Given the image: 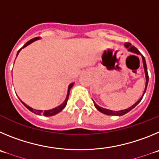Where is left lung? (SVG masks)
<instances>
[{"label":"left lung","instance_id":"8db88e82","mask_svg":"<svg viewBox=\"0 0 159 159\" xmlns=\"http://www.w3.org/2000/svg\"><path fill=\"white\" fill-rule=\"evenodd\" d=\"M124 46H125L126 48H128V51H131V52L132 53H135V54H136V55H141V53L139 51V50L137 49L136 48H135L134 46H131V43H124ZM142 59H143V67H144V71H145V76H146V86H145V89H144V92H143V96L141 97V98H140L139 100L138 101H137L136 103H135V104H133L132 106L130 107V108H127V109H124V110H120V111H112V110H109V109H106V108H101V107H100L99 105H97V104H96L95 102L93 101L94 103V106L96 107V108H97L98 111H100L101 112H102V113L105 114V115H108V116H123L124 115V114L128 113V111H131L132 108H135V106H136L137 104H139V103L141 101V100L143 99V97L144 93H145L146 92V89H147V84H148V79H149V76H148V73H147V64H146V61H145V58H144L143 56L142 55Z\"/></svg>","mask_w":159,"mask_h":159}]
</instances>
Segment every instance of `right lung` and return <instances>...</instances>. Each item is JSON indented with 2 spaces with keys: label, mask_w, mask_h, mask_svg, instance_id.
Listing matches in <instances>:
<instances>
[{
  "label": "right lung",
  "mask_w": 159,
  "mask_h": 159,
  "mask_svg": "<svg viewBox=\"0 0 159 159\" xmlns=\"http://www.w3.org/2000/svg\"><path fill=\"white\" fill-rule=\"evenodd\" d=\"M39 39V37H35V38H34V39H31V40H29V41H28V42H27L26 43H25L24 46H23L22 48H25V47H27V46H28V45H29V44L31 43H32V42H34V41H35V40H37V39ZM22 48H20V49L19 51H18V52H17L16 56H17V55H18V54H19V52H20V50L22 49ZM73 85H74V83H71L70 85H69V87H68V92H67L66 97V100H65V101H64V102L62 103V104H60L59 106L56 107V108H53V109L46 110V111L33 109V108H31V107L28 106V104H25V103L23 102L22 101H21V102L23 103V104H24V106L26 107V108H28V109H29L30 111H32V112H34V113L37 114V115H41V114H42V115L45 116H55V115H56L57 113H58V112H60V111H62V110L64 108H65L66 105L67 101H68V99H69L70 90L71 89V88H72V87H73Z\"/></svg>",
  "instance_id": "1"
}]
</instances>
